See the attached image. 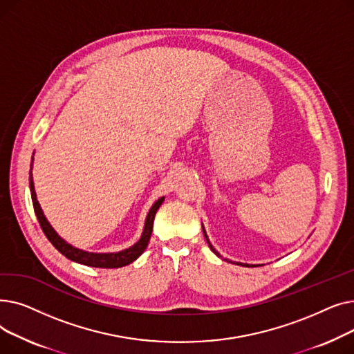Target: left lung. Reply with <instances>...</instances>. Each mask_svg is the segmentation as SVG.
I'll return each instance as SVG.
<instances>
[{
    "mask_svg": "<svg viewBox=\"0 0 354 354\" xmlns=\"http://www.w3.org/2000/svg\"><path fill=\"white\" fill-rule=\"evenodd\" d=\"M202 231H203V235H205V239H207V243H208V245H209V248H211V251L216 255V257H219L221 259H224V261H228L227 258H222L221 255H219V252L212 247V244L209 243V238H208V235H207V231H205V228H203V224H202ZM228 263H232V264H236V266H241V267H251L250 264H244V263H234V261H228Z\"/></svg>",
    "mask_w": 354,
    "mask_h": 354,
    "instance_id": "1",
    "label": "left lung"
}]
</instances>
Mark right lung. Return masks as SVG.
<instances>
[{
    "mask_svg": "<svg viewBox=\"0 0 354 354\" xmlns=\"http://www.w3.org/2000/svg\"><path fill=\"white\" fill-rule=\"evenodd\" d=\"M32 160H34V158H31L30 192H31L34 212L37 215V219H39V222H40L43 232L46 234V236L48 238L50 243L55 247V250H59V252H62L66 258L71 259V261H74V263H79V264L88 266V267H96V268H120V267L132 264L135 259H138L143 254V251L146 250V247L149 244V239H151V235H152L153 219H155L156 211L162 205V202L165 201V196L159 198L153 203L152 208L149 209L147 216L145 219L143 232H142L138 243H135L132 247H129V248L122 250V251H118V252H88V251L76 248V247H73L71 244H68L66 239H63L57 232H55V230L51 227L48 219L46 218L39 201H37V194H35V189H34Z\"/></svg>",
    "mask_w": 354,
    "mask_h": 354,
    "instance_id": "add662e5",
    "label": "right lung"
}]
</instances>
